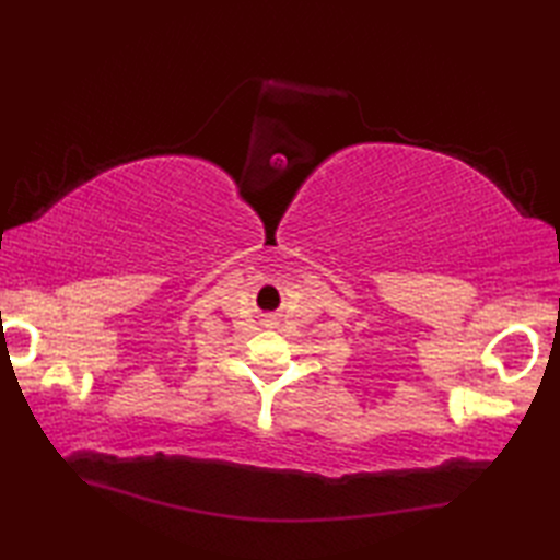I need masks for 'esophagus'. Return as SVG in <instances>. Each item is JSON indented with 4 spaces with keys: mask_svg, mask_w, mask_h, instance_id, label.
Instances as JSON below:
<instances>
[{
    "mask_svg": "<svg viewBox=\"0 0 560 560\" xmlns=\"http://www.w3.org/2000/svg\"><path fill=\"white\" fill-rule=\"evenodd\" d=\"M264 317H266L268 325H276V315H273V313H268V315H264Z\"/></svg>",
    "mask_w": 560,
    "mask_h": 560,
    "instance_id": "esophagus-1",
    "label": "esophagus"
}]
</instances>
